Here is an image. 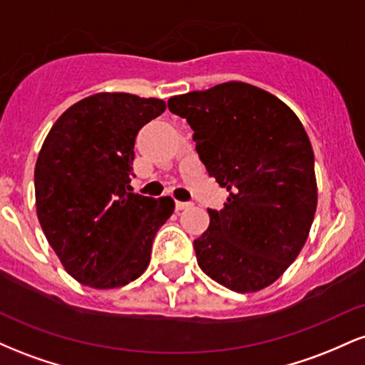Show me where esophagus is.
<instances>
[{
    "mask_svg": "<svg viewBox=\"0 0 365 365\" xmlns=\"http://www.w3.org/2000/svg\"><path fill=\"white\" fill-rule=\"evenodd\" d=\"M175 206H177L178 211H182V209L192 207V204L190 202H182V200H177V202H175Z\"/></svg>",
    "mask_w": 365,
    "mask_h": 365,
    "instance_id": "obj_1",
    "label": "esophagus"
}]
</instances>
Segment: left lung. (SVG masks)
Wrapping results in <instances>:
<instances>
[{
  "mask_svg": "<svg viewBox=\"0 0 365 365\" xmlns=\"http://www.w3.org/2000/svg\"><path fill=\"white\" fill-rule=\"evenodd\" d=\"M209 177L230 192L194 249L200 269L238 293L269 287L295 261L317 206L314 153L283 101L244 82L173 96Z\"/></svg>",
  "mask_w": 365,
  "mask_h": 365,
  "instance_id": "8db88e82",
  "label": "left lung"
}]
</instances>
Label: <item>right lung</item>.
I'll return each mask as SVG.
<instances>
[{"label":"right lung","instance_id":"obj_1","mask_svg":"<svg viewBox=\"0 0 365 365\" xmlns=\"http://www.w3.org/2000/svg\"><path fill=\"white\" fill-rule=\"evenodd\" d=\"M166 110L163 99L99 92L70 106L37 156L39 223L66 273L92 288L123 287L148 269L171 197L130 190L139 130Z\"/></svg>","mask_w":365,"mask_h":365}]
</instances>
